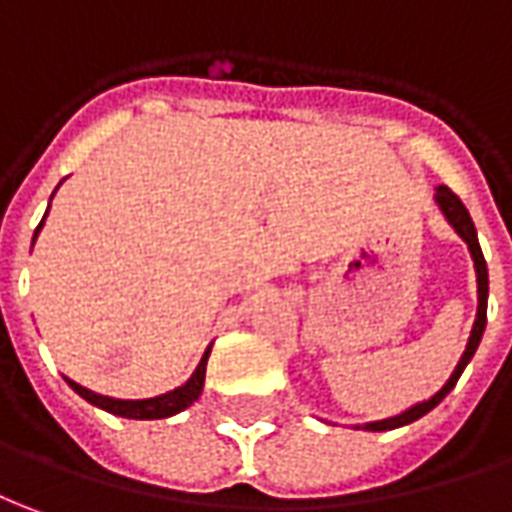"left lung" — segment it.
Masks as SVG:
<instances>
[{"label":"left lung","instance_id":"8db88e82","mask_svg":"<svg viewBox=\"0 0 512 512\" xmlns=\"http://www.w3.org/2000/svg\"><path fill=\"white\" fill-rule=\"evenodd\" d=\"M438 200L440 211L446 214V220L449 225L457 231V234L463 236L465 245L471 250V259H474V270H477V298H479V306H477V320H474V329H471V337H468V345H465L463 357L457 362V368L454 373L449 376V382L440 387L435 396L429 398V401H421V404H415L410 410H404L401 415H393V418H384V421H373V424H365L368 432H387V429H398V426H407L412 421H418V418H424L426 412L435 410L443 398L449 396L451 387L457 384L460 379V373L465 370V365L471 362L474 357V351H477L479 340H482V331H485V323H488V264H485V256H482V248H479V239H477V228H474V222H471V214L468 209L463 206V200L451 192L449 186H438Z\"/></svg>","mask_w":512,"mask_h":512}]
</instances>
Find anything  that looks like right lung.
<instances>
[{"instance_id":"right-lung-1","label":"right lung","mask_w":512,"mask_h":512,"mask_svg":"<svg viewBox=\"0 0 512 512\" xmlns=\"http://www.w3.org/2000/svg\"><path fill=\"white\" fill-rule=\"evenodd\" d=\"M47 217V214H44ZM44 225V220H41ZM41 225L35 228V236L41 231ZM33 236V242H35ZM211 354V345L206 348V354L200 359V365L197 370L189 376V382L181 384V387H175V390H169L164 396H155V398H139V401H122V398H108L100 396V393H91L86 387H80L72 379H66L69 387H72L77 396H83L88 404H94V407H100V410L111 412V415H122V418H136V421H155V418H169V415H175V412L186 410L189 404H195L200 393H203V382H206V362H209Z\"/></svg>"}]
</instances>
